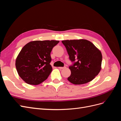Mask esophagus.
<instances>
[{
    "label": "esophagus",
    "instance_id": "1",
    "mask_svg": "<svg viewBox=\"0 0 121 121\" xmlns=\"http://www.w3.org/2000/svg\"><path fill=\"white\" fill-rule=\"evenodd\" d=\"M58 68L60 69H64L66 68V67H58Z\"/></svg>",
    "mask_w": 121,
    "mask_h": 121
}]
</instances>
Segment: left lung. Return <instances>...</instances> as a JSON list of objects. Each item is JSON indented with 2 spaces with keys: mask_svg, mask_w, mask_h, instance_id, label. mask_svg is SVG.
<instances>
[{
  "mask_svg": "<svg viewBox=\"0 0 121 121\" xmlns=\"http://www.w3.org/2000/svg\"><path fill=\"white\" fill-rule=\"evenodd\" d=\"M66 48L69 58L75 61L69 67L71 74L68 80L73 84L81 85L93 80L101 69L102 54L93 44L86 39L61 41Z\"/></svg>",
  "mask_w": 121,
  "mask_h": 121,
  "instance_id": "1",
  "label": "left lung"
}]
</instances>
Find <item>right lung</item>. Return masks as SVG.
Here are the masks:
<instances>
[{"label":"right lung","instance_id":"right-lung-1","mask_svg":"<svg viewBox=\"0 0 121 121\" xmlns=\"http://www.w3.org/2000/svg\"><path fill=\"white\" fill-rule=\"evenodd\" d=\"M59 41L44 40L28 43L16 58V67L20 77L30 85L44 81L52 70L50 53Z\"/></svg>","mask_w":121,"mask_h":121}]
</instances>
